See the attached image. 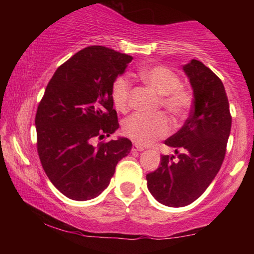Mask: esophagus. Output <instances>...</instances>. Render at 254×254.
<instances>
[{
    "mask_svg": "<svg viewBox=\"0 0 254 254\" xmlns=\"http://www.w3.org/2000/svg\"><path fill=\"white\" fill-rule=\"evenodd\" d=\"M144 148L141 147V145H137V144H133L132 145V151H143Z\"/></svg>",
    "mask_w": 254,
    "mask_h": 254,
    "instance_id": "obj_1",
    "label": "esophagus"
}]
</instances>
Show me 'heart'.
<instances>
[{"instance_id":"b5f03b06","label":"heart","mask_w":254,"mask_h":254,"mask_svg":"<svg viewBox=\"0 0 254 254\" xmlns=\"http://www.w3.org/2000/svg\"><path fill=\"white\" fill-rule=\"evenodd\" d=\"M138 77L150 89L160 95V105L172 119L182 121L188 116L192 106V95L180 86V77L176 71L166 65H153L141 69ZM131 93V83L127 77L119 76L112 84V100L116 109L127 111ZM170 122L164 115L154 117L131 116L124 122L123 132L135 143L147 145L162 138L170 132Z\"/></svg>"}]
</instances>
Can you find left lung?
Masks as SVG:
<instances>
[{
  "mask_svg": "<svg viewBox=\"0 0 254 254\" xmlns=\"http://www.w3.org/2000/svg\"><path fill=\"white\" fill-rule=\"evenodd\" d=\"M193 90V109L178 132L165 141L174 155H162L156 171L147 174L148 190L157 202L180 208L208 189L220 171L232 127L222 81L197 60L183 65Z\"/></svg>",
  "mask_w": 254,
  "mask_h": 254,
  "instance_id": "obj_1",
  "label": "left lung"
}]
</instances>
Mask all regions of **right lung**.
<instances>
[{"mask_svg":"<svg viewBox=\"0 0 254 254\" xmlns=\"http://www.w3.org/2000/svg\"><path fill=\"white\" fill-rule=\"evenodd\" d=\"M131 61L112 49L88 46L63 63L46 86L36 115L38 155L50 182L70 199L98 197L130 153L132 143L125 137L93 142L119 127L112 84Z\"/></svg>","mask_w":254,"mask_h":254,"instance_id":"add662e5","label":"right lung"}]
</instances>
